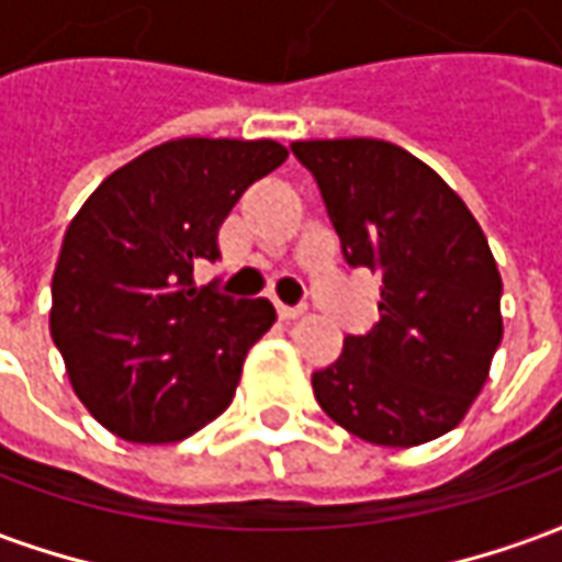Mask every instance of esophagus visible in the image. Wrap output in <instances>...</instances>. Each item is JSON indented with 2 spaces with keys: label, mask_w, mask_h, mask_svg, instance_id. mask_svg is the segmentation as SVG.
<instances>
[{
  "label": "esophagus",
  "mask_w": 562,
  "mask_h": 562,
  "mask_svg": "<svg viewBox=\"0 0 562 562\" xmlns=\"http://www.w3.org/2000/svg\"><path fill=\"white\" fill-rule=\"evenodd\" d=\"M301 313H304L301 306H289V304H280V301H277V316H280L282 322H292V318H297Z\"/></svg>",
  "instance_id": "1"
}]
</instances>
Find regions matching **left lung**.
<instances>
[{"mask_svg":"<svg viewBox=\"0 0 562 562\" xmlns=\"http://www.w3.org/2000/svg\"><path fill=\"white\" fill-rule=\"evenodd\" d=\"M340 234L379 273V322L313 373L328 418L373 446L430 442L463 422L503 340V280L482 225L439 173L376 138L294 140Z\"/></svg>","mask_w":562,"mask_h":562,"instance_id":"8db88e82","label":"left lung"}]
</instances>
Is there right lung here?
<instances>
[{
  "instance_id": "obj_1",
  "label": "right lung",
  "mask_w": 562,
  "mask_h": 562,
  "mask_svg": "<svg viewBox=\"0 0 562 562\" xmlns=\"http://www.w3.org/2000/svg\"><path fill=\"white\" fill-rule=\"evenodd\" d=\"M277 140L177 138L116 168L68 225L50 337L95 422L128 442H180L232 403L246 352L277 322L268 297L198 289L220 225L280 168Z\"/></svg>"
}]
</instances>
